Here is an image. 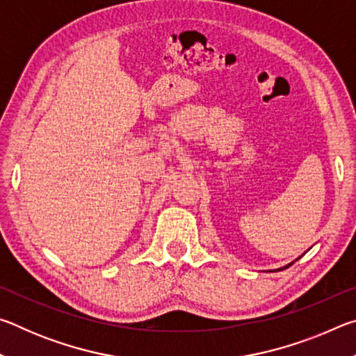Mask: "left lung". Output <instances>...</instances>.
I'll return each mask as SVG.
<instances>
[{
    "instance_id": "8db88e82",
    "label": "left lung",
    "mask_w": 356,
    "mask_h": 356,
    "mask_svg": "<svg viewBox=\"0 0 356 356\" xmlns=\"http://www.w3.org/2000/svg\"><path fill=\"white\" fill-rule=\"evenodd\" d=\"M292 264H293V262H292ZM292 264H289V265H286V267H282V268H278V270H284V268H287V267H291V265H292Z\"/></svg>"
}]
</instances>
